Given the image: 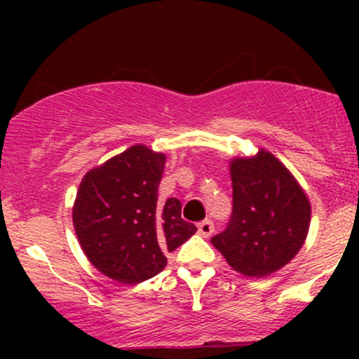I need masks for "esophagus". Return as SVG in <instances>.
Returning <instances> with one entry per match:
<instances>
[{
  "instance_id": "obj_1",
  "label": "esophagus",
  "mask_w": 359,
  "mask_h": 359,
  "mask_svg": "<svg viewBox=\"0 0 359 359\" xmlns=\"http://www.w3.org/2000/svg\"><path fill=\"white\" fill-rule=\"evenodd\" d=\"M213 222L212 220H203V222L198 224V233H200V236L203 238H210L213 234Z\"/></svg>"
}]
</instances>
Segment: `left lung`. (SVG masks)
<instances>
[{
    "label": "left lung",
    "instance_id": "left-lung-1",
    "mask_svg": "<svg viewBox=\"0 0 359 359\" xmlns=\"http://www.w3.org/2000/svg\"><path fill=\"white\" fill-rule=\"evenodd\" d=\"M233 213L212 238L231 267L250 278L269 276L306 241L311 205L287 166L267 151L231 161Z\"/></svg>",
    "mask_w": 359,
    "mask_h": 359
}]
</instances>
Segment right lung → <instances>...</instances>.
Instances as JSON below:
<instances>
[{
    "mask_svg": "<svg viewBox=\"0 0 359 359\" xmlns=\"http://www.w3.org/2000/svg\"><path fill=\"white\" fill-rule=\"evenodd\" d=\"M165 161V154L139 144L90 170L79 184L76 236L90 262L119 283L156 276L166 266L165 253L196 233L177 198L158 200Z\"/></svg>",
    "mask_w": 359,
    "mask_h": 359,
    "instance_id": "obj_1",
    "label": "right lung"
}]
</instances>
